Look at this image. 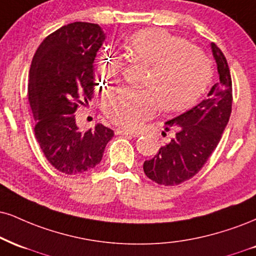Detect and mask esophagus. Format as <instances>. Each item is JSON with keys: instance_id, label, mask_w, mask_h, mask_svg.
<instances>
[{"instance_id": "obj_1", "label": "esophagus", "mask_w": 256, "mask_h": 256, "mask_svg": "<svg viewBox=\"0 0 256 256\" xmlns=\"http://www.w3.org/2000/svg\"><path fill=\"white\" fill-rule=\"evenodd\" d=\"M116 134H122V136H130V137H137V134L134 132L125 130V128H116Z\"/></svg>"}]
</instances>
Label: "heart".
<instances>
[{
  "label": "heart",
  "mask_w": 256,
  "mask_h": 256,
  "mask_svg": "<svg viewBox=\"0 0 256 256\" xmlns=\"http://www.w3.org/2000/svg\"><path fill=\"white\" fill-rule=\"evenodd\" d=\"M125 51L131 58L150 66L146 90L119 87L106 94L104 112L122 128H134L150 118L158 106L164 113H178L194 104L212 80L208 58L182 36L167 30L150 27L137 30L126 39ZM122 62L104 52L98 60L102 80L116 78Z\"/></svg>",
  "instance_id": "b5f03b06"
}]
</instances>
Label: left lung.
Wrapping results in <instances>:
<instances>
[{"mask_svg": "<svg viewBox=\"0 0 256 256\" xmlns=\"http://www.w3.org/2000/svg\"><path fill=\"white\" fill-rule=\"evenodd\" d=\"M211 48L220 81L205 100L166 122L164 130L174 128L175 137L143 164L146 176L158 184L175 186L194 176L217 148L229 122L232 104L229 66L216 44L212 42Z\"/></svg>", "mask_w": 256, "mask_h": 256, "instance_id": "1", "label": "left lung"}]
</instances>
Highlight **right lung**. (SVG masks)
<instances>
[{
	"label": "right lung",
	"instance_id": "right-lung-1",
	"mask_svg": "<svg viewBox=\"0 0 256 256\" xmlns=\"http://www.w3.org/2000/svg\"><path fill=\"white\" fill-rule=\"evenodd\" d=\"M106 38L96 24L72 22L42 40L30 69L34 134L52 167L68 175L98 164L114 132L102 124L80 131L74 113L93 98L94 60Z\"/></svg>",
	"mask_w": 256,
	"mask_h": 256
}]
</instances>
